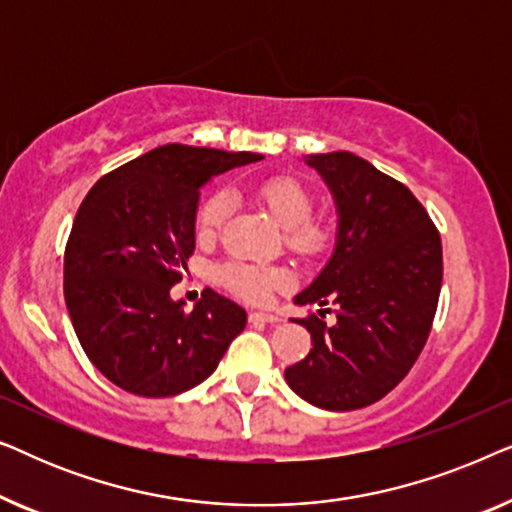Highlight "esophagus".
<instances>
[{
  "instance_id": "esophagus-1",
  "label": "esophagus",
  "mask_w": 512,
  "mask_h": 512,
  "mask_svg": "<svg viewBox=\"0 0 512 512\" xmlns=\"http://www.w3.org/2000/svg\"><path fill=\"white\" fill-rule=\"evenodd\" d=\"M249 321H263V324H279L282 317L279 314H270V312H249Z\"/></svg>"
}]
</instances>
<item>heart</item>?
<instances>
[{
    "label": "heart",
    "mask_w": 512,
    "mask_h": 512,
    "mask_svg": "<svg viewBox=\"0 0 512 512\" xmlns=\"http://www.w3.org/2000/svg\"><path fill=\"white\" fill-rule=\"evenodd\" d=\"M256 198L268 209L272 219L286 228V242L298 254H319L328 244V230L324 223L312 221V195L307 188L293 177H270L263 179L254 188ZM233 198L228 191H214L202 202L198 214H195V235L200 240H212L219 235L223 223H226ZM219 279L223 286L237 296L261 303L270 296L275 286L284 284L286 275L277 268H265L244 261H230L219 268Z\"/></svg>",
    "instance_id": "b5f03b06"
}]
</instances>
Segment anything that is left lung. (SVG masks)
<instances>
[{
  "label": "left lung",
  "instance_id": "left-lung-1",
  "mask_svg": "<svg viewBox=\"0 0 512 512\" xmlns=\"http://www.w3.org/2000/svg\"><path fill=\"white\" fill-rule=\"evenodd\" d=\"M338 205V244L296 303L335 305L298 319L312 335L286 382L324 410H359L387 396L422 354L443 284V244L412 191L349 151L307 158Z\"/></svg>",
  "mask_w": 512,
  "mask_h": 512
}]
</instances>
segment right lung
Listing matches in <instances>:
<instances>
[{
    "mask_svg": "<svg viewBox=\"0 0 512 512\" xmlns=\"http://www.w3.org/2000/svg\"><path fill=\"white\" fill-rule=\"evenodd\" d=\"M258 153L158 146L104 174L83 198L65 247V303L90 363L135 396L165 398L207 380L247 324L205 289L184 312L170 289L195 249L202 184Z\"/></svg>",
    "mask_w": 512,
    "mask_h": 512,
    "instance_id": "obj_1",
    "label": "right lung"
}]
</instances>
